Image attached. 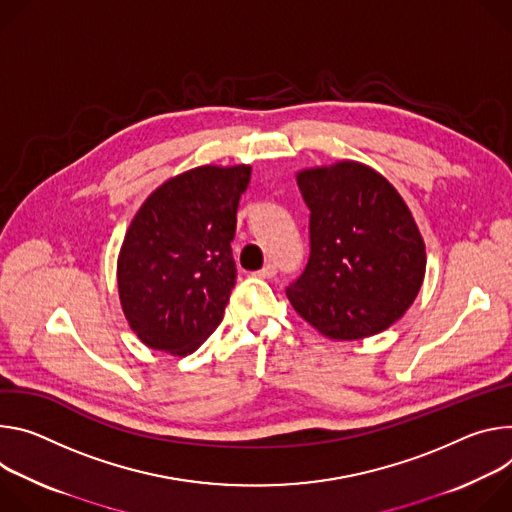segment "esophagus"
Returning a JSON list of instances; mask_svg holds the SVG:
<instances>
[{
    "label": "esophagus",
    "instance_id": "esophagus-1",
    "mask_svg": "<svg viewBox=\"0 0 512 512\" xmlns=\"http://www.w3.org/2000/svg\"><path fill=\"white\" fill-rule=\"evenodd\" d=\"M258 278H272L276 274V266L274 264H266L264 268H260L258 272H254Z\"/></svg>",
    "mask_w": 512,
    "mask_h": 512
}]
</instances>
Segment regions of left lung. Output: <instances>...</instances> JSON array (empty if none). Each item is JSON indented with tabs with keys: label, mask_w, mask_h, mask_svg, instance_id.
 I'll return each mask as SVG.
<instances>
[{
	"label": "left lung",
	"mask_w": 512,
	"mask_h": 512,
	"mask_svg": "<svg viewBox=\"0 0 512 512\" xmlns=\"http://www.w3.org/2000/svg\"><path fill=\"white\" fill-rule=\"evenodd\" d=\"M311 254L287 297L331 339H362L399 321L425 276V242L396 189L374 168L342 160L301 170Z\"/></svg>",
	"instance_id": "8db88e82"
}]
</instances>
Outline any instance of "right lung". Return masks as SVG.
<instances>
[{
  "label": "right lung",
  "instance_id": "obj_1",
  "mask_svg": "<svg viewBox=\"0 0 512 512\" xmlns=\"http://www.w3.org/2000/svg\"><path fill=\"white\" fill-rule=\"evenodd\" d=\"M252 168L197 166L162 183L134 215L118 258L124 315L152 350L193 354L236 285L232 240Z\"/></svg>",
  "mask_w": 512,
  "mask_h": 512
}]
</instances>
